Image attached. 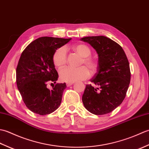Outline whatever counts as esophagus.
<instances>
[{
  "label": "esophagus",
  "mask_w": 149,
  "mask_h": 149,
  "mask_svg": "<svg viewBox=\"0 0 149 149\" xmlns=\"http://www.w3.org/2000/svg\"><path fill=\"white\" fill-rule=\"evenodd\" d=\"M74 83H66V86H67L68 87V86H70L71 85H72Z\"/></svg>",
  "instance_id": "1"
}]
</instances>
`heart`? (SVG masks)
<instances>
[{
  "label": "heart",
  "mask_w": 149,
  "mask_h": 149,
  "mask_svg": "<svg viewBox=\"0 0 149 149\" xmlns=\"http://www.w3.org/2000/svg\"><path fill=\"white\" fill-rule=\"evenodd\" d=\"M72 49L83 58L80 62V65L85 66H82L77 68L66 67L61 70L59 72L60 79L66 83H74L87 79L90 76V72L87 68H88L92 72H95L99 66L97 60L90 56L91 54V49L87 45L78 44L73 46ZM52 61L54 65L58 68L64 67L67 63V54L65 47H61L56 50L52 56Z\"/></svg>",
  "instance_id": "b5f03b06"
}]
</instances>
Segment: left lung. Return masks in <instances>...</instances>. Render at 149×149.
Listing matches in <instances>:
<instances>
[{"mask_svg":"<svg viewBox=\"0 0 149 149\" xmlns=\"http://www.w3.org/2000/svg\"><path fill=\"white\" fill-rule=\"evenodd\" d=\"M81 40L90 44L99 55L97 72L90 80L97 87L86 84L82 100L90 113L106 115L125 99L131 81L129 63L122 47L109 38L87 36Z\"/></svg>","mask_w":149,"mask_h":149,"instance_id":"1","label":"left lung"}]
</instances>
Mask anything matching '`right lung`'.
Instances as JSON below:
<instances>
[{"label": "right lung", "instance_id": "right-lung-1", "mask_svg": "<svg viewBox=\"0 0 149 149\" xmlns=\"http://www.w3.org/2000/svg\"><path fill=\"white\" fill-rule=\"evenodd\" d=\"M70 40L41 37L29 44L22 52L16 70V81L22 100L32 112L48 115L61 104L66 87L65 83L56 84L51 90L47 86L56 83L58 79L52 61L54 53Z\"/></svg>", "mask_w": 149, "mask_h": 149}]
</instances>
